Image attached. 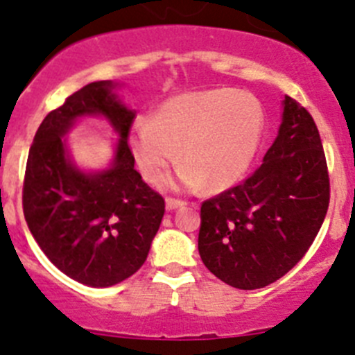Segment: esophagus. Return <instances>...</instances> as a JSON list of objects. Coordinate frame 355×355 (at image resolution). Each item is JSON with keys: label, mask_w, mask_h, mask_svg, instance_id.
Returning <instances> with one entry per match:
<instances>
[{"label": "esophagus", "mask_w": 355, "mask_h": 355, "mask_svg": "<svg viewBox=\"0 0 355 355\" xmlns=\"http://www.w3.org/2000/svg\"><path fill=\"white\" fill-rule=\"evenodd\" d=\"M187 205V201L184 200H178V198H166V209L168 210H175V209H180V207Z\"/></svg>", "instance_id": "obj_1"}]
</instances>
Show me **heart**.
<instances>
[{"instance_id": "heart-1", "label": "heart", "mask_w": 355, "mask_h": 355, "mask_svg": "<svg viewBox=\"0 0 355 355\" xmlns=\"http://www.w3.org/2000/svg\"><path fill=\"white\" fill-rule=\"evenodd\" d=\"M263 130L265 113L258 98L233 88H216L166 101L154 120L134 125L129 143L150 184L168 175L180 150V184L221 191L244 177Z\"/></svg>"}]
</instances>
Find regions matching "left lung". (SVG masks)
<instances>
[{
    "mask_svg": "<svg viewBox=\"0 0 355 355\" xmlns=\"http://www.w3.org/2000/svg\"><path fill=\"white\" fill-rule=\"evenodd\" d=\"M283 122L253 173L201 203L198 251L207 269L241 290L270 285L308 253L331 198L317 123L285 97Z\"/></svg>",
    "mask_w": 355,
    "mask_h": 355,
    "instance_id": "1",
    "label": "left lung"
}]
</instances>
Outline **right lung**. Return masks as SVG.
I'll use <instances>...</instances> for the list:
<instances>
[{"label": "right lung", "instance_id": "right-lung-1", "mask_svg": "<svg viewBox=\"0 0 355 355\" xmlns=\"http://www.w3.org/2000/svg\"><path fill=\"white\" fill-rule=\"evenodd\" d=\"M111 86H83L44 118L22 184V212L37 244L63 274L88 286L132 276L164 216V198L134 170L127 139L136 114L116 101ZM81 114H104L123 138L107 172L85 175L66 157L61 136Z\"/></svg>", "mask_w": 355, "mask_h": 355}]
</instances>
